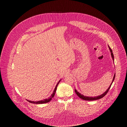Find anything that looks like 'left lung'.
<instances>
[{
    "instance_id": "8db88e82",
    "label": "left lung",
    "mask_w": 127,
    "mask_h": 127,
    "mask_svg": "<svg viewBox=\"0 0 127 127\" xmlns=\"http://www.w3.org/2000/svg\"><path fill=\"white\" fill-rule=\"evenodd\" d=\"M108 47H109V49H110V51H111V55H112V58H113V60H114V54H113V53L112 50L111 48L110 47V46H108ZM115 75H114V78H113V81H112L111 84L110 85V87H108V88L107 89V90H106V92H105L104 93H103L102 95H99V96H95V97H88V96H85L83 95H81L79 93H78V92L77 91V90H76L75 89V92L76 94L79 97H80V98H81V99H83V100H97V99H100V98H102L103 96H104L106 95V94L108 93V90H109V89H110V88H111V85H112V83H113V81H114V79H115Z\"/></svg>"
}]
</instances>
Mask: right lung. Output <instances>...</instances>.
I'll return each mask as SVG.
<instances>
[{
  "instance_id": "right-lung-1",
  "label": "right lung",
  "mask_w": 127,
  "mask_h": 127,
  "mask_svg": "<svg viewBox=\"0 0 127 127\" xmlns=\"http://www.w3.org/2000/svg\"><path fill=\"white\" fill-rule=\"evenodd\" d=\"M60 80L58 82L57 84L56 85V87H55V89H54V90L53 93L52 94V95H51L50 96V97H49L48 98H47V99H44V100H40V101H32L28 100H28L29 102H31V103H35V104H42V103H47V102H49V101L52 99V98L54 97V95H55V93H56V92L57 87L59 83L60 82Z\"/></svg>"
}]
</instances>
